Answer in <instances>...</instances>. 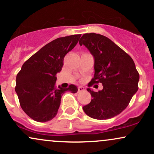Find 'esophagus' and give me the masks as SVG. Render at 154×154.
Returning a JSON list of instances; mask_svg holds the SVG:
<instances>
[{"label":"esophagus","mask_w":154,"mask_h":154,"mask_svg":"<svg viewBox=\"0 0 154 154\" xmlns=\"http://www.w3.org/2000/svg\"><path fill=\"white\" fill-rule=\"evenodd\" d=\"M85 88L82 87V86H79L78 87V92H82L85 91Z\"/></svg>","instance_id":"1"}]
</instances>
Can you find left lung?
<instances>
[{
    "label": "left lung",
    "instance_id": "obj_1",
    "mask_svg": "<svg viewBox=\"0 0 154 154\" xmlns=\"http://www.w3.org/2000/svg\"><path fill=\"white\" fill-rule=\"evenodd\" d=\"M95 59L94 77L88 83H102L103 90L88 88L92 99L82 107L85 113L95 119H108L125 110L138 90L139 73L133 60L110 39L100 34L86 33L79 41Z\"/></svg>",
    "mask_w": 154,
    "mask_h": 154
}]
</instances>
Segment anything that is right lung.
Segmentation results:
<instances>
[{
	"label": "right lung",
	"instance_id": "right-lung-1",
	"mask_svg": "<svg viewBox=\"0 0 154 154\" xmlns=\"http://www.w3.org/2000/svg\"><path fill=\"white\" fill-rule=\"evenodd\" d=\"M81 35L59 38L46 44L26 60L16 78L15 91L23 111L39 122L56 116L61 96L66 91L76 93L77 87H56V74L61 71L64 56L78 43Z\"/></svg>",
	"mask_w": 154,
	"mask_h": 154
}]
</instances>
